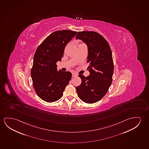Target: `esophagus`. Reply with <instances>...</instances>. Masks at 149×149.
I'll list each match as a JSON object with an SVG mask.
<instances>
[{
    "label": "esophagus",
    "mask_w": 149,
    "mask_h": 149,
    "mask_svg": "<svg viewBox=\"0 0 149 149\" xmlns=\"http://www.w3.org/2000/svg\"><path fill=\"white\" fill-rule=\"evenodd\" d=\"M77 76V74L75 73H72V77H76V76Z\"/></svg>",
    "instance_id": "1"
}]
</instances>
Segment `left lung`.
Masks as SVG:
<instances>
[{
  "instance_id": "1",
  "label": "left lung",
  "mask_w": 149,
  "mask_h": 149,
  "mask_svg": "<svg viewBox=\"0 0 149 149\" xmlns=\"http://www.w3.org/2000/svg\"><path fill=\"white\" fill-rule=\"evenodd\" d=\"M76 40L87 45L88 50V68L90 75H79L81 83L76 87L79 97L88 104L96 103L107 92L112 80L113 63L112 52L107 42L95 31H79Z\"/></svg>"
}]
</instances>
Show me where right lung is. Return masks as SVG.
<instances>
[{"label":"right lung","instance_id":"add662e5","mask_svg":"<svg viewBox=\"0 0 149 149\" xmlns=\"http://www.w3.org/2000/svg\"><path fill=\"white\" fill-rule=\"evenodd\" d=\"M77 33L56 31L44 40L35 52L31 76L34 90L43 101L52 103L59 100L71 80V72L58 71L56 63L61 61L65 47Z\"/></svg>","mask_w":149,"mask_h":149}]
</instances>
